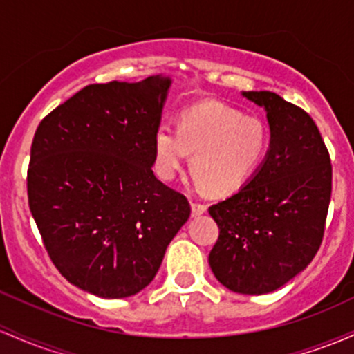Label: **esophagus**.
Listing matches in <instances>:
<instances>
[{
    "label": "esophagus",
    "instance_id": "obj_1",
    "mask_svg": "<svg viewBox=\"0 0 354 354\" xmlns=\"http://www.w3.org/2000/svg\"><path fill=\"white\" fill-rule=\"evenodd\" d=\"M207 212V205H201V203H195L192 201V215L193 216H200Z\"/></svg>",
    "mask_w": 354,
    "mask_h": 354
}]
</instances>
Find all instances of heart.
Listing matches in <instances>:
<instances>
[{"mask_svg": "<svg viewBox=\"0 0 354 354\" xmlns=\"http://www.w3.org/2000/svg\"><path fill=\"white\" fill-rule=\"evenodd\" d=\"M267 151V131L259 119L220 102L185 109L178 129L162 124L153 138L154 171L173 181L193 154L189 168L209 195L235 193L254 176Z\"/></svg>", "mask_w": 354, "mask_h": 354, "instance_id": "b5f03b06", "label": "heart"}]
</instances>
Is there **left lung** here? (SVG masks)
Listing matches in <instances>:
<instances>
[{
  "instance_id": "obj_1",
  "label": "left lung",
  "mask_w": 354,
  "mask_h": 354,
  "mask_svg": "<svg viewBox=\"0 0 354 354\" xmlns=\"http://www.w3.org/2000/svg\"><path fill=\"white\" fill-rule=\"evenodd\" d=\"M242 95L266 111L269 149L235 195L208 208L220 228L208 262L232 292L260 296L286 286L319 250L333 171L309 114L274 92Z\"/></svg>"
}]
</instances>
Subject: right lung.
<instances>
[{
    "label": "right lung",
    "instance_id": "1",
    "mask_svg": "<svg viewBox=\"0 0 354 354\" xmlns=\"http://www.w3.org/2000/svg\"><path fill=\"white\" fill-rule=\"evenodd\" d=\"M171 84L159 73L87 85L35 133L30 212L60 274L97 297H129L149 286L192 213L153 173Z\"/></svg>",
    "mask_w": 354,
    "mask_h": 354
}]
</instances>
